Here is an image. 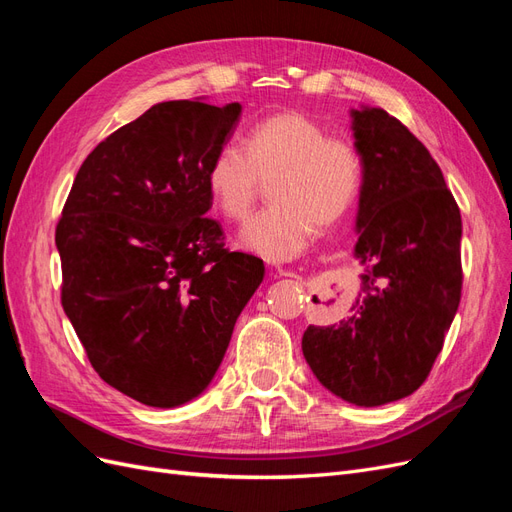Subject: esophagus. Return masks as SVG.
Here are the masks:
<instances>
[{
    "mask_svg": "<svg viewBox=\"0 0 512 512\" xmlns=\"http://www.w3.org/2000/svg\"><path fill=\"white\" fill-rule=\"evenodd\" d=\"M280 275H294V273H290V271H280Z\"/></svg>",
    "mask_w": 512,
    "mask_h": 512,
    "instance_id": "34e87169",
    "label": "esophagus"
}]
</instances>
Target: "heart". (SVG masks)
Listing matches in <instances>:
<instances>
[{"label": "heart", "instance_id": "b5f03b06", "mask_svg": "<svg viewBox=\"0 0 512 512\" xmlns=\"http://www.w3.org/2000/svg\"><path fill=\"white\" fill-rule=\"evenodd\" d=\"M262 181H271L275 205L241 230L239 243L269 260H290L307 250L316 228L333 226L354 205L363 160L346 138L327 136L299 111H284L247 130L241 149L215 151L205 177L213 205L232 222L250 218Z\"/></svg>", "mask_w": 512, "mask_h": 512}]
</instances>
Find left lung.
<instances>
[{
	"instance_id": "left-lung-1",
	"label": "left lung",
	"mask_w": 512,
	"mask_h": 512,
	"mask_svg": "<svg viewBox=\"0 0 512 512\" xmlns=\"http://www.w3.org/2000/svg\"><path fill=\"white\" fill-rule=\"evenodd\" d=\"M363 160L354 256L365 269L350 316L307 327L303 356L356 406L412 395L436 363L461 299V213L427 147L382 108L352 111Z\"/></svg>"
}]
</instances>
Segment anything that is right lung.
<instances>
[{"mask_svg": "<svg viewBox=\"0 0 512 512\" xmlns=\"http://www.w3.org/2000/svg\"><path fill=\"white\" fill-rule=\"evenodd\" d=\"M239 115V102L151 106L89 153L55 228L61 305L91 367L145 406L207 389L265 277L207 215V168Z\"/></svg>", "mask_w": 512, "mask_h": 512, "instance_id": "obj_1", "label": "right lung"}]
</instances>
